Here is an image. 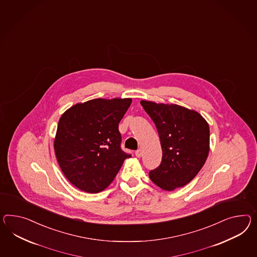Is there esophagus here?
Returning <instances> with one entry per match:
<instances>
[{"mask_svg": "<svg viewBox=\"0 0 257 257\" xmlns=\"http://www.w3.org/2000/svg\"><path fill=\"white\" fill-rule=\"evenodd\" d=\"M135 155H136V157H137V158H141V157L143 156V151H142V149H138L137 151L135 152Z\"/></svg>", "mask_w": 257, "mask_h": 257, "instance_id": "1", "label": "esophagus"}]
</instances>
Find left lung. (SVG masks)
<instances>
[{
  "label": "left lung",
  "instance_id": "1",
  "mask_svg": "<svg viewBox=\"0 0 257 257\" xmlns=\"http://www.w3.org/2000/svg\"><path fill=\"white\" fill-rule=\"evenodd\" d=\"M157 126L162 160L149 172L152 182L167 191L188 184L203 167L210 150V127L198 112L177 104L142 100Z\"/></svg>",
  "mask_w": 257,
  "mask_h": 257
}]
</instances>
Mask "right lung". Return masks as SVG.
Wrapping results in <instances>:
<instances>
[{
	"mask_svg": "<svg viewBox=\"0 0 257 257\" xmlns=\"http://www.w3.org/2000/svg\"><path fill=\"white\" fill-rule=\"evenodd\" d=\"M132 99L77 103L59 118L54 149L65 177L80 190L99 193L112 183L125 158L119 122Z\"/></svg>",
	"mask_w": 257,
	"mask_h": 257,
	"instance_id": "right-lung-1",
	"label": "right lung"
}]
</instances>
